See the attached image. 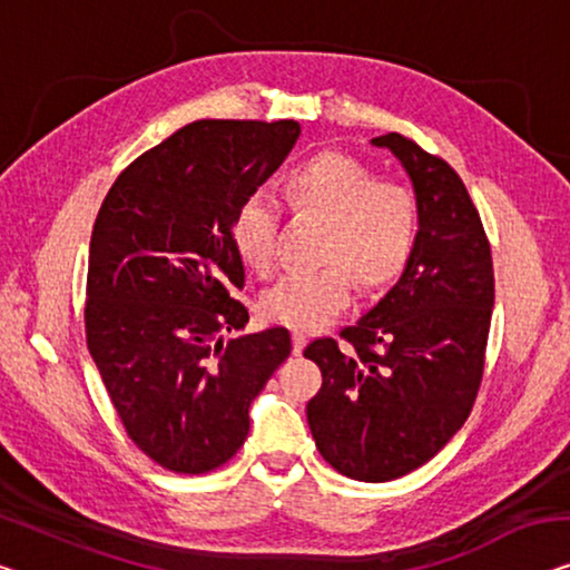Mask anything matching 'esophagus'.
I'll return each instance as SVG.
<instances>
[{
    "mask_svg": "<svg viewBox=\"0 0 570 570\" xmlns=\"http://www.w3.org/2000/svg\"><path fill=\"white\" fill-rule=\"evenodd\" d=\"M304 347H307V335L294 333V335H292V353H294V355H302Z\"/></svg>",
    "mask_w": 570,
    "mask_h": 570,
    "instance_id": "esophagus-1",
    "label": "esophagus"
}]
</instances>
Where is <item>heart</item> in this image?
Returning a JSON list of instances; mask_svg holds the SVG:
<instances>
[{"mask_svg":"<svg viewBox=\"0 0 570 570\" xmlns=\"http://www.w3.org/2000/svg\"><path fill=\"white\" fill-rule=\"evenodd\" d=\"M286 202L296 212L325 219L320 258L327 266L292 271L261 296V312L292 330H320L351 302L355 284L384 288L404 274L420 233V207L412 189L376 181V174L343 153H320L286 176ZM282 209L274 197L256 191L233 217L237 256L258 274L274 266Z\"/></svg>","mask_w":570,"mask_h":570,"instance_id":"b5f03b06","label":"heart"}]
</instances>
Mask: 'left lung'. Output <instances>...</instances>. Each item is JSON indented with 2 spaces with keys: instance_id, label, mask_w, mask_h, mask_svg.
I'll return each instance as SVG.
<instances>
[{
  "instance_id": "1",
  "label": "left lung",
  "mask_w": 570,
  "mask_h": 570,
  "mask_svg": "<svg viewBox=\"0 0 570 570\" xmlns=\"http://www.w3.org/2000/svg\"><path fill=\"white\" fill-rule=\"evenodd\" d=\"M392 150L420 207L414 256L353 327L307 345L322 371L307 404L320 455L347 479L381 483L420 469L469 420L494 309V268L481 217L453 168L404 135Z\"/></svg>"
}]
</instances>
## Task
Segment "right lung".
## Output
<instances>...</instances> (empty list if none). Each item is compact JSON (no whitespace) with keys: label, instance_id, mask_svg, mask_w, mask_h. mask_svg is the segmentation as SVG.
I'll return each instance as SVG.
<instances>
[{"label":"right lung","instance_id":"right-lung-1","mask_svg":"<svg viewBox=\"0 0 570 570\" xmlns=\"http://www.w3.org/2000/svg\"><path fill=\"white\" fill-rule=\"evenodd\" d=\"M294 120H199L142 153L101 202L89 245L87 345L127 435L158 465L207 473L250 430V402L292 353L248 325L233 243L240 202L292 153Z\"/></svg>","mask_w":570,"mask_h":570}]
</instances>
